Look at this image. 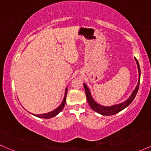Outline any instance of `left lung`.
<instances>
[{"instance_id":"1","label":"left lung","mask_w":151,"mask_h":151,"mask_svg":"<svg viewBox=\"0 0 151 151\" xmlns=\"http://www.w3.org/2000/svg\"><path fill=\"white\" fill-rule=\"evenodd\" d=\"M135 61H136L137 68H138V72H139V80L138 83H137V86L135 87L134 91H132V93H131L130 96L129 97V98L127 100L124 101L123 102L119 103V104H114V105L111 106H104L102 104H98V102H95L94 99H93L92 95H91V91L88 88V87L87 86V85L85 83H83V87H84L86 95V98L90 106L91 109L95 111H96L97 113L101 114L102 116H111L114 115V114L118 113V112L121 111L122 110H123L124 109H125L127 106H128L129 104H131L132 102L134 100V99L136 96L137 92H138V89L139 86V82H140V77H141V71H140V68H139V65L138 63V60H137L136 58H134Z\"/></svg>"}]
</instances>
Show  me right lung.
Segmentation results:
<instances>
[{
	"mask_svg": "<svg viewBox=\"0 0 151 151\" xmlns=\"http://www.w3.org/2000/svg\"><path fill=\"white\" fill-rule=\"evenodd\" d=\"M67 93H68V88H66L65 90L64 98H63V101H62L61 104H60V105H59L58 107L56 109L51 111L48 112V113H46V114H33V115L36 116V117L41 118H51L54 117V116H56V115H58V114L63 110V109L65 104Z\"/></svg>",
	"mask_w": 151,
	"mask_h": 151,
	"instance_id": "1",
	"label": "right lung"
}]
</instances>
